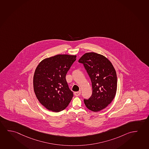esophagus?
I'll use <instances>...</instances> for the list:
<instances>
[{
	"label": "esophagus",
	"instance_id": "1",
	"mask_svg": "<svg viewBox=\"0 0 149 149\" xmlns=\"http://www.w3.org/2000/svg\"><path fill=\"white\" fill-rule=\"evenodd\" d=\"M74 94L76 96H79V95H81V92L80 91H79V92H76L74 93Z\"/></svg>",
	"mask_w": 149,
	"mask_h": 149
}]
</instances>
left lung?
I'll use <instances>...</instances> for the list:
<instances>
[{"label":"left lung","instance_id":"obj_1","mask_svg":"<svg viewBox=\"0 0 149 149\" xmlns=\"http://www.w3.org/2000/svg\"><path fill=\"white\" fill-rule=\"evenodd\" d=\"M84 65L92 82L93 92L88 99H84L87 108L98 112L106 108L116 96L117 76L111 61L102 55L86 53L79 59Z\"/></svg>","mask_w":149,"mask_h":149}]
</instances>
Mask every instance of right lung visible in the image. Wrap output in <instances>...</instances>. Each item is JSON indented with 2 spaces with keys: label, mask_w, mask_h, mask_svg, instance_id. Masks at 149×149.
I'll list each match as a JSON object with an SVG mask.
<instances>
[{
  "label": "right lung",
  "mask_w": 149,
  "mask_h": 149,
  "mask_svg": "<svg viewBox=\"0 0 149 149\" xmlns=\"http://www.w3.org/2000/svg\"><path fill=\"white\" fill-rule=\"evenodd\" d=\"M77 55L58 54L40 61L33 78L34 92L40 104L50 111L58 112L68 106L73 97L66 75Z\"/></svg>",
  "instance_id": "obj_1"
}]
</instances>
